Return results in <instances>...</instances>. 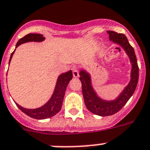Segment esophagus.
<instances>
[{"label": "esophagus", "instance_id": "obj_1", "mask_svg": "<svg viewBox=\"0 0 150 150\" xmlns=\"http://www.w3.org/2000/svg\"><path fill=\"white\" fill-rule=\"evenodd\" d=\"M72 75L75 78H78L79 76V70L76 67H72Z\"/></svg>", "mask_w": 150, "mask_h": 150}]
</instances>
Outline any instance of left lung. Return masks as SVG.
<instances>
[{
	"instance_id": "1",
	"label": "left lung",
	"mask_w": 150,
	"mask_h": 150,
	"mask_svg": "<svg viewBox=\"0 0 150 150\" xmlns=\"http://www.w3.org/2000/svg\"><path fill=\"white\" fill-rule=\"evenodd\" d=\"M107 33L109 34V40L120 46L125 51L129 58L132 69L130 72L129 82L120 92V94L112 100H106L99 97L92 86L91 74L84 69L79 71V79L81 82L82 95L86 108L93 114L100 116H108L118 112L132 97L139 80V67L136 54L126 35L112 31H108Z\"/></svg>"
}]
</instances>
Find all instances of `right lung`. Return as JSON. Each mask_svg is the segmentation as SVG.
<instances>
[{
	"mask_svg": "<svg viewBox=\"0 0 150 150\" xmlns=\"http://www.w3.org/2000/svg\"><path fill=\"white\" fill-rule=\"evenodd\" d=\"M45 38L44 37L43 35L41 34H28L25 35L24 38H21L18 41L16 45L15 49L11 53V57H10L9 64L11 60L12 56L15 52L16 48L21 44L26 43V42H31V41H35V42H41L45 41ZM72 79V71L71 70H69V71H66L64 73H62L58 77L57 81H56L55 87L53 92V94L49 98V100L42 106L37 108V109H25L24 107L21 106L18 103L15 104L23 112L25 113L27 115H28L33 119H45L47 118H51L54 116L57 113L59 112V111L62 109V105L63 99H64V93L66 88L69 85V81Z\"/></svg>",
	"mask_w": 150,
	"mask_h": 150,
	"instance_id": "obj_1",
	"label": "right lung"
}]
</instances>
